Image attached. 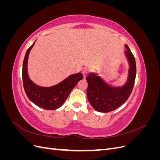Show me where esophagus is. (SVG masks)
Returning <instances> with one entry per match:
<instances>
[{"label": "esophagus", "mask_w": 160, "mask_h": 160, "mask_svg": "<svg viewBox=\"0 0 160 160\" xmlns=\"http://www.w3.org/2000/svg\"><path fill=\"white\" fill-rule=\"evenodd\" d=\"M88 72H89V70H88V69H83V71H82V73H83V77H84V78H85L86 76L88 75Z\"/></svg>", "instance_id": "1"}]
</instances>
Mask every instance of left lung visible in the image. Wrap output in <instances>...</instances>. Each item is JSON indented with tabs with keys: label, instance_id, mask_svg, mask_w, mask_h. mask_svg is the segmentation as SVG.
<instances>
[{
	"label": "left lung",
	"instance_id": "8db88e82",
	"mask_svg": "<svg viewBox=\"0 0 160 160\" xmlns=\"http://www.w3.org/2000/svg\"><path fill=\"white\" fill-rule=\"evenodd\" d=\"M125 51L129 62V78L123 88H112L94 73L86 77L88 83L87 95L91 105L96 111L108 113L119 108L126 101L132 93L136 75L135 57L129 47L125 45Z\"/></svg>",
	"mask_w": 160,
	"mask_h": 160
}]
</instances>
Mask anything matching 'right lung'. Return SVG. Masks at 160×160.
<instances>
[{
    "label": "right lung",
    "mask_w": 160,
    "mask_h": 160,
    "mask_svg": "<svg viewBox=\"0 0 160 160\" xmlns=\"http://www.w3.org/2000/svg\"><path fill=\"white\" fill-rule=\"evenodd\" d=\"M33 44L28 48L24 58L22 65V82L25 93L33 103L47 110L59 108L68 98L72 89L78 82L83 79L82 73L71 75L61 83L51 88H42L33 83L27 74V61L28 54Z\"/></svg>",
    "instance_id": "1"
}]
</instances>
